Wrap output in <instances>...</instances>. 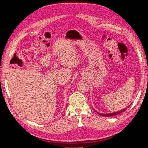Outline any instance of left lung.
<instances>
[{"mask_svg": "<svg viewBox=\"0 0 148 148\" xmlns=\"http://www.w3.org/2000/svg\"><path fill=\"white\" fill-rule=\"evenodd\" d=\"M125 110H126V109H123V110H120V111H119V112H114V113H111V114H100L101 115H102V116H104V117H111V116H114V115H118V114H120V113H122L123 112H124Z\"/></svg>", "mask_w": 148, "mask_h": 148, "instance_id": "1", "label": "left lung"}]
</instances>
